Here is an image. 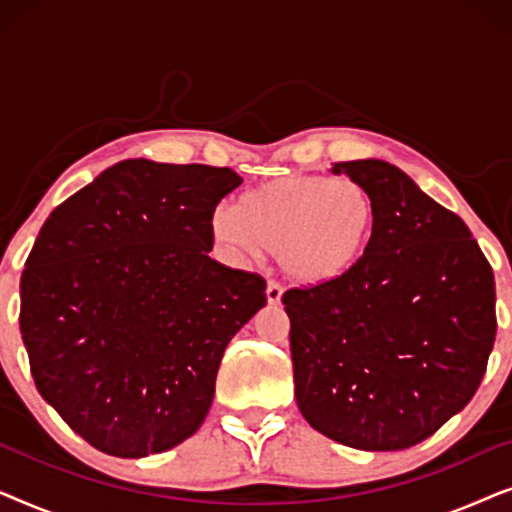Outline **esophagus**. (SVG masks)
<instances>
[{
	"label": "esophagus",
	"instance_id": "obj_1",
	"mask_svg": "<svg viewBox=\"0 0 512 512\" xmlns=\"http://www.w3.org/2000/svg\"><path fill=\"white\" fill-rule=\"evenodd\" d=\"M282 293H284V289L277 282H268V286H265V296H268L270 305L282 303Z\"/></svg>",
	"mask_w": 512,
	"mask_h": 512
}]
</instances>
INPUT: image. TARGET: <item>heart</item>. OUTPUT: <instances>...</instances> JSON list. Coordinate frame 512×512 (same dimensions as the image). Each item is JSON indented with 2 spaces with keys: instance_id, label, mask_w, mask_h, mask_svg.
<instances>
[{
  "instance_id": "1",
  "label": "heart",
  "mask_w": 512,
  "mask_h": 512,
  "mask_svg": "<svg viewBox=\"0 0 512 512\" xmlns=\"http://www.w3.org/2000/svg\"><path fill=\"white\" fill-rule=\"evenodd\" d=\"M216 242L240 256L275 251L286 277L321 286L352 275L373 249L377 202L354 179L289 174L212 214Z\"/></svg>"
}]
</instances>
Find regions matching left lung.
<instances>
[{
  "instance_id": "obj_1",
  "label": "left lung",
  "mask_w": 512,
  "mask_h": 512,
  "mask_svg": "<svg viewBox=\"0 0 512 512\" xmlns=\"http://www.w3.org/2000/svg\"><path fill=\"white\" fill-rule=\"evenodd\" d=\"M331 172L373 193L377 235L352 275L284 293L296 403L335 443L405 450L478 391L496 335L494 272L466 223L396 165Z\"/></svg>"
}]
</instances>
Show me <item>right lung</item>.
Instances as JSON below:
<instances>
[{"label":"right lung","instance_id":"right-lung-1","mask_svg":"<svg viewBox=\"0 0 512 512\" xmlns=\"http://www.w3.org/2000/svg\"><path fill=\"white\" fill-rule=\"evenodd\" d=\"M230 167L121 160L55 207L20 277L39 394L104 454L172 450L205 422L223 352L265 305L209 258Z\"/></svg>","mask_w":512,"mask_h":512}]
</instances>
